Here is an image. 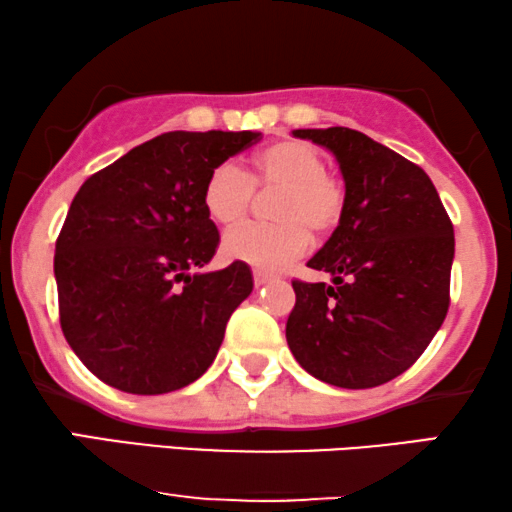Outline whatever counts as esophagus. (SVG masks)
<instances>
[{"instance_id": "esophagus-1", "label": "esophagus", "mask_w": 512, "mask_h": 512, "mask_svg": "<svg viewBox=\"0 0 512 512\" xmlns=\"http://www.w3.org/2000/svg\"><path fill=\"white\" fill-rule=\"evenodd\" d=\"M270 279H272L270 272H265V270H254V284H256V286H263L265 282H270Z\"/></svg>"}]
</instances>
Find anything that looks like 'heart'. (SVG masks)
<instances>
[{
	"instance_id": "obj_1",
	"label": "heart",
	"mask_w": 512,
	"mask_h": 512,
	"mask_svg": "<svg viewBox=\"0 0 512 512\" xmlns=\"http://www.w3.org/2000/svg\"><path fill=\"white\" fill-rule=\"evenodd\" d=\"M256 191H277L270 205L275 223L228 230L223 251L263 270L296 261L310 247V233H333L345 214V186L326 172L321 151L300 139H279L265 146L249 172L235 163L216 165L205 181L202 202L216 223L233 226L249 214Z\"/></svg>"
}]
</instances>
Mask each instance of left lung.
<instances>
[{"label":"left lung","mask_w":512,"mask_h":512,"mask_svg":"<svg viewBox=\"0 0 512 512\" xmlns=\"http://www.w3.org/2000/svg\"><path fill=\"white\" fill-rule=\"evenodd\" d=\"M326 146L345 177V214L310 268L293 279L286 342L307 373L342 389H370L415 363L450 307L454 228L436 186L401 153L349 128L293 130Z\"/></svg>","instance_id":"1"}]
</instances>
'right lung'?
<instances>
[{
    "instance_id": "right-lung-1",
    "label": "right lung",
    "mask_w": 512,
    "mask_h": 512,
    "mask_svg": "<svg viewBox=\"0 0 512 512\" xmlns=\"http://www.w3.org/2000/svg\"><path fill=\"white\" fill-rule=\"evenodd\" d=\"M258 139L249 130L165 132L90 174L74 195L55 242L60 326L104 384L156 396L212 366L254 279L242 261L188 275L219 247L202 191L216 165Z\"/></svg>"
}]
</instances>
